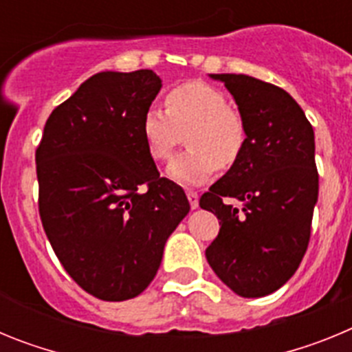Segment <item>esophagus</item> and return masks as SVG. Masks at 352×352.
<instances>
[{
    "label": "esophagus",
    "mask_w": 352,
    "mask_h": 352,
    "mask_svg": "<svg viewBox=\"0 0 352 352\" xmlns=\"http://www.w3.org/2000/svg\"><path fill=\"white\" fill-rule=\"evenodd\" d=\"M186 197H188V203H190L192 210L199 206V194L194 190H186Z\"/></svg>",
    "instance_id": "1"
}]
</instances>
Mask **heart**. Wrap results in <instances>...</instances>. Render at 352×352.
<instances>
[{"mask_svg":"<svg viewBox=\"0 0 352 352\" xmlns=\"http://www.w3.org/2000/svg\"><path fill=\"white\" fill-rule=\"evenodd\" d=\"M142 138L151 158L164 162L182 144L188 148L169 164V176L183 185L206 182L219 169L238 164L247 146V123L219 88L201 80L179 84L166 95V109L149 107Z\"/></svg>","mask_w":352,"mask_h":352,"instance_id":"b5f03b06","label":"heart"}]
</instances>
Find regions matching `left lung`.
Returning <instances> with one entry per match:
<instances>
[{
  "mask_svg": "<svg viewBox=\"0 0 352 352\" xmlns=\"http://www.w3.org/2000/svg\"><path fill=\"white\" fill-rule=\"evenodd\" d=\"M234 96L247 123L236 166L201 195L220 220L206 259L243 298H261L294 275L310 239L319 194L314 129L296 100L275 84L243 74H211ZM242 203L236 208L228 197Z\"/></svg>",
  "mask_w": 352,
  "mask_h": 352,
  "instance_id": "left-lung-1",
  "label": "left lung"
}]
</instances>
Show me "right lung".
<instances>
[{
    "mask_svg": "<svg viewBox=\"0 0 352 352\" xmlns=\"http://www.w3.org/2000/svg\"><path fill=\"white\" fill-rule=\"evenodd\" d=\"M160 88L153 70L95 74L52 111L36 148L43 231L65 272L98 300L139 296L190 211L142 138Z\"/></svg>",
    "mask_w": 352,
    "mask_h": 352,
    "instance_id": "obj_1",
    "label": "right lung"
}]
</instances>
